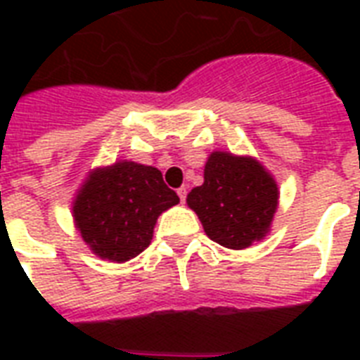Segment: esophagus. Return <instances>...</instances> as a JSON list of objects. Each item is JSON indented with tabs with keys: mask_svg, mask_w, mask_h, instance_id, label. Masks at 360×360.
Masks as SVG:
<instances>
[{
	"mask_svg": "<svg viewBox=\"0 0 360 360\" xmlns=\"http://www.w3.org/2000/svg\"><path fill=\"white\" fill-rule=\"evenodd\" d=\"M186 186H181V188H177V196H179V200H181V203H185V200H186Z\"/></svg>",
	"mask_w": 360,
	"mask_h": 360,
	"instance_id": "1",
	"label": "esophagus"
}]
</instances>
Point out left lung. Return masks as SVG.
Instances as JSON below:
<instances>
[{
	"mask_svg": "<svg viewBox=\"0 0 360 360\" xmlns=\"http://www.w3.org/2000/svg\"><path fill=\"white\" fill-rule=\"evenodd\" d=\"M207 237L243 250L267 236L278 207L273 175L252 157L214 151L203 169V185L186 196Z\"/></svg>",
	"mask_w": 360,
	"mask_h": 360,
	"instance_id": "8db88e82",
	"label": "left lung"
}]
</instances>
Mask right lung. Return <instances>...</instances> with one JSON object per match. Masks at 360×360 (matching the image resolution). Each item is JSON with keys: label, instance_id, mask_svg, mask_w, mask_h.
<instances>
[{"label": "right lung", "instance_id": "right-lung-1", "mask_svg": "<svg viewBox=\"0 0 360 360\" xmlns=\"http://www.w3.org/2000/svg\"><path fill=\"white\" fill-rule=\"evenodd\" d=\"M179 203L160 169L121 160L93 169L72 203L75 224L103 259L129 262L151 245L158 214Z\"/></svg>", "mask_w": 360, "mask_h": 360}]
</instances>
